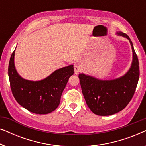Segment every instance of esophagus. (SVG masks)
Returning a JSON list of instances; mask_svg holds the SVG:
<instances>
[{
  "mask_svg": "<svg viewBox=\"0 0 146 146\" xmlns=\"http://www.w3.org/2000/svg\"><path fill=\"white\" fill-rule=\"evenodd\" d=\"M74 73L76 74H78L80 72V68L79 66L78 65H74Z\"/></svg>",
  "mask_w": 146,
  "mask_h": 146,
  "instance_id": "obj_1",
  "label": "esophagus"
}]
</instances>
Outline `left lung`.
<instances>
[{"mask_svg":"<svg viewBox=\"0 0 146 146\" xmlns=\"http://www.w3.org/2000/svg\"><path fill=\"white\" fill-rule=\"evenodd\" d=\"M117 35L129 40L133 52L131 68L124 76L111 80H102L79 74L80 83L86 102L90 110L98 115H110L126 107L132 98L139 76V61L132 42L126 34Z\"/></svg>","mask_w":146,"mask_h":146,"instance_id":"obj_1","label":"left lung"}]
</instances>
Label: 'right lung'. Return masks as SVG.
Instances as JSON below:
<instances>
[{"label":"right lung","instance_id":"obj_1","mask_svg":"<svg viewBox=\"0 0 146 146\" xmlns=\"http://www.w3.org/2000/svg\"><path fill=\"white\" fill-rule=\"evenodd\" d=\"M15 50L9 64L12 93L20 105L31 112L46 114L58 106L64 89L74 74L73 65L62 68L40 81H30L19 75L14 63Z\"/></svg>","mask_w":146,"mask_h":146}]
</instances>
